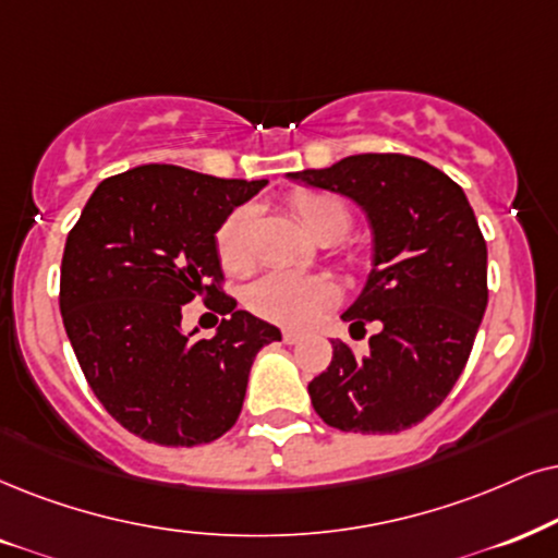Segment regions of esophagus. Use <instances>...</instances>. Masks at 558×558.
<instances>
[{"mask_svg":"<svg viewBox=\"0 0 558 558\" xmlns=\"http://www.w3.org/2000/svg\"><path fill=\"white\" fill-rule=\"evenodd\" d=\"M299 340H301L299 331H293V329H286V331H283V342H286V344H295Z\"/></svg>","mask_w":558,"mask_h":558,"instance_id":"1","label":"esophagus"}]
</instances>
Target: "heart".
Returning <instances> with one entry per match:
<instances>
[{"instance_id":"b5f03b06","label":"heart","mask_w":558,"mask_h":558,"mask_svg":"<svg viewBox=\"0 0 558 558\" xmlns=\"http://www.w3.org/2000/svg\"><path fill=\"white\" fill-rule=\"evenodd\" d=\"M291 208L301 227L316 242H337L352 227V210L342 195L324 193V190H295ZM252 221L255 210L242 206L231 210L227 221L216 231V250L221 265L229 272H244L252 267ZM335 286L319 275H299L288 270H272L246 288V306L267 322L303 327L314 319L322 308L335 301Z\"/></svg>"}]
</instances>
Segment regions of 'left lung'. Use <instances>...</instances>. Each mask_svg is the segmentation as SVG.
<instances>
[{"label":"left lung","mask_w":558,"mask_h":558,"mask_svg":"<svg viewBox=\"0 0 558 558\" xmlns=\"http://www.w3.org/2000/svg\"><path fill=\"white\" fill-rule=\"evenodd\" d=\"M288 178L355 201L373 231L371 275L342 319L380 329L365 355L331 342L329 368L308 384L316 414L342 433L417 425L466 368L489 299L486 242L466 193L404 154H355Z\"/></svg>","instance_id":"8db88e82"}]
</instances>
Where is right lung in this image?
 <instances>
[{
    "mask_svg": "<svg viewBox=\"0 0 558 558\" xmlns=\"http://www.w3.org/2000/svg\"><path fill=\"white\" fill-rule=\"evenodd\" d=\"M267 180L144 165L102 180L69 231L59 306L89 389L129 433L193 448L234 427L255 355L280 329L221 291L216 231ZM203 298L227 313L210 341L179 329Z\"/></svg>",
    "mask_w": 558,
    "mask_h": 558,
    "instance_id": "right-lung-1",
    "label": "right lung"
}]
</instances>
